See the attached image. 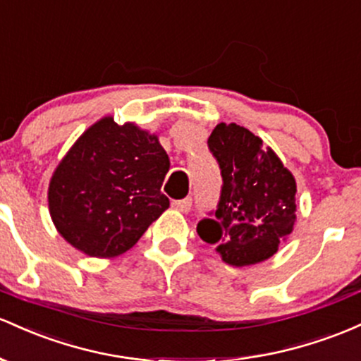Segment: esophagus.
Returning a JSON list of instances; mask_svg holds the SVG:
<instances>
[{
  "mask_svg": "<svg viewBox=\"0 0 361 361\" xmlns=\"http://www.w3.org/2000/svg\"><path fill=\"white\" fill-rule=\"evenodd\" d=\"M192 206V197H184V200L179 201H172V208L177 209V212L188 213Z\"/></svg>",
  "mask_w": 361,
  "mask_h": 361,
  "instance_id": "obj_1",
  "label": "esophagus"
}]
</instances>
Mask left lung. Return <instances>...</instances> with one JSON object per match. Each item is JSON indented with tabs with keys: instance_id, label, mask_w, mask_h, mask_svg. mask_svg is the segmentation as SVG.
<instances>
[{
	"instance_id": "1",
	"label": "left lung",
	"mask_w": 361,
	"mask_h": 361,
	"mask_svg": "<svg viewBox=\"0 0 361 361\" xmlns=\"http://www.w3.org/2000/svg\"><path fill=\"white\" fill-rule=\"evenodd\" d=\"M208 148L221 170L220 201L213 218H202L197 233L216 245L225 262L249 266L278 250L297 220V182L276 153L237 124H218Z\"/></svg>"
}]
</instances>
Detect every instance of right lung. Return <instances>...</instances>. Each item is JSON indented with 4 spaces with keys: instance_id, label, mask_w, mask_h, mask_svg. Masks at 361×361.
<instances>
[{
    "instance_id": "obj_1",
    "label": "right lung",
    "mask_w": 361,
    "mask_h": 361,
    "mask_svg": "<svg viewBox=\"0 0 361 361\" xmlns=\"http://www.w3.org/2000/svg\"><path fill=\"white\" fill-rule=\"evenodd\" d=\"M169 169L155 135L104 117L76 140L52 173V221L87 256H119L169 208L160 191Z\"/></svg>"
}]
</instances>
